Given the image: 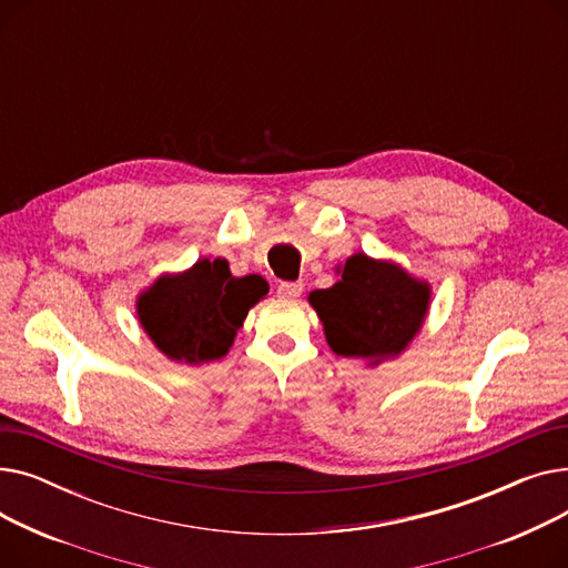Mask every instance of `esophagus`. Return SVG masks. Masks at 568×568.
I'll return each instance as SVG.
<instances>
[{"mask_svg": "<svg viewBox=\"0 0 568 568\" xmlns=\"http://www.w3.org/2000/svg\"><path fill=\"white\" fill-rule=\"evenodd\" d=\"M302 290H304V283H281L278 285V296H281V300H296V296H300L302 294Z\"/></svg>", "mask_w": 568, "mask_h": 568, "instance_id": "esophagus-1", "label": "esophagus"}]
</instances>
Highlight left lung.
Segmentation results:
<instances>
[{
  "mask_svg": "<svg viewBox=\"0 0 568 568\" xmlns=\"http://www.w3.org/2000/svg\"><path fill=\"white\" fill-rule=\"evenodd\" d=\"M336 274L338 283L308 294L329 347L338 356L366 359L368 366L403 354L426 322L430 283L366 253L347 257Z\"/></svg>",
  "mask_w": 568,
  "mask_h": 568,
  "instance_id": "left-lung-1",
  "label": "left lung"
}]
</instances>
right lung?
I'll return each mask as SVG.
<instances>
[{
	"mask_svg": "<svg viewBox=\"0 0 568 568\" xmlns=\"http://www.w3.org/2000/svg\"><path fill=\"white\" fill-rule=\"evenodd\" d=\"M262 276L236 278L223 257L197 260L186 272L163 274L135 302L144 334L179 364H209L225 356L248 311L264 300Z\"/></svg>",
	"mask_w": 568,
	"mask_h": 568,
	"instance_id": "obj_1",
	"label": "right lung"
}]
</instances>
